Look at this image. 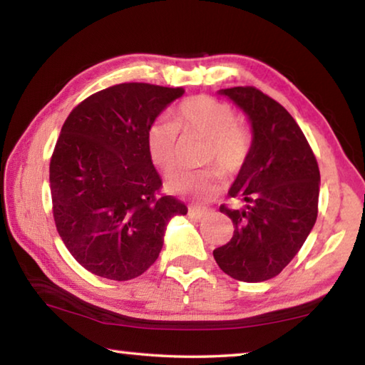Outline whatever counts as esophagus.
Listing matches in <instances>:
<instances>
[{
	"label": "esophagus",
	"mask_w": 365,
	"mask_h": 365,
	"mask_svg": "<svg viewBox=\"0 0 365 365\" xmlns=\"http://www.w3.org/2000/svg\"><path fill=\"white\" fill-rule=\"evenodd\" d=\"M209 214V210L205 207H196V205H190L188 207V215L195 220H201L202 217H205Z\"/></svg>",
	"instance_id": "1"
}]
</instances>
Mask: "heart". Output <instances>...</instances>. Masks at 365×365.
Returning a JSON list of instances; mask_svg holds the SVG:
<instances>
[{
  "instance_id": "b5f03b06",
  "label": "heart",
  "mask_w": 365,
  "mask_h": 365,
  "mask_svg": "<svg viewBox=\"0 0 365 365\" xmlns=\"http://www.w3.org/2000/svg\"><path fill=\"white\" fill-rule=\"evenodd\" d=\"M183 135L209 138L205 164L217 163L225 174H236L246 164L252 137L230 103L212 96H195L183 101L174 111V121H155L147 132L151 161L169 174L178 165V145ZM223 175L218 168L200 172H178L168 180V190L197 201L210 200L222 188Z\"/></svg>"
}]
</instances>
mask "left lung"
<instances>
[{
  "label": "left lung",
  "mask_w": 365,
  "mask_h": 365,
  "mask_svg": "<svg viewBox=\"0 0 365 365\" xmlns=\"http://www.w3.org/2000/svg\"><path fill=\"white\" fill-rule=\"evenodd\" d=\"M252 125V148L228 191L241 209L220 205L235 225L230 242L214 250L218 267L244 282L268 281L302 249L317 217L319 168L289 111L252 86L222 89Z\"/></svg>",
  "instance_id": "obj_1"
}]
</instances>
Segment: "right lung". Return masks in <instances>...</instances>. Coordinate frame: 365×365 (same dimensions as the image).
Instances as JSON below:
<instances>
[{
    "instance_id": "obj_1",
    "label": "right lung",
    "mask_w": 365,
    "mask_h": 365,
    "mask_svg": "<svg viewBox=\"0 0 365 365\" xmlns=\"http://www.w3.org/2000/svg\"><path fill=\"white\" fill-rule=\"evenodd\" d=\"M183 88L111 86L71 110L49 164L52 214L75 260L92 274L129 281L163 249L172 217L187 205L161 195L147 132Z\"/></svg>"
}]
</instances>
